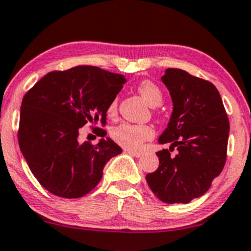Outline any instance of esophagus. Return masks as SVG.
<instances>
[{
  "instance_id": "esophagus-1",
  "label": "esophagus",
  "mask_w": 251,
  "mask_h": 251,
  "mask_svg": "<svg viewBox=\"0 0 251 251\" xmlns=\"http://www.w3.org/2000/svg\"><path fill=\"white\" fill-rule=\"evenodd\" d=\"M126 151H127L130 154H132V156H135V157H140V156H141V154H142V152L133 151V150H126Z\"/></svg>"
}]
</instances>
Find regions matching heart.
I'll use <instances>...</instances> for the list:
<instances>
[{
    "label": "heart",
    "instance_id": "obj_1",
    "mask_svg": "<svg viewBox=\"0 0 251 251\" xmlns=\"http://www.w3.org/2000/svg\"><path fill=\"white\" fill-rule=\"evenodd\" d=\"M140 95L144 98L145 101L152 107H156L162 102V91L154 83L150 80H144L139 84ZM118 105L116 101H112L107 107V114L114 116L116 114ZM111 136L115 141L123 147L128 150H137L141 147L147 140L153 136V128L149 125H139V124L123 123L115 126L111 131Z\"/></svg>",
    "mask_w": 251,
    "mask_h": 251
}]
</instances>
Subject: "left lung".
Segmentation results:
<instances>
[{
	"instance_id": "obj_1",
	"label": "left lung",
	"mask_w": 251,
	"mask_h": 251,
	"mask_svg": "<svg viewBox=\"0 0 251 251\" xmlns=\"http://www.w3.org/2000/svg\"><path fill=\"white\" fill-rule=\"evenodd\" d=\"M161 80L172 100L167 128L161 145L176 147L157 152L160 166L146 176L150 188L162 202L189 203L202 197L221 175L226 160L229 120L221 94L212 83L182 69L168 68Z\"/></svg>"
}]
</instances>
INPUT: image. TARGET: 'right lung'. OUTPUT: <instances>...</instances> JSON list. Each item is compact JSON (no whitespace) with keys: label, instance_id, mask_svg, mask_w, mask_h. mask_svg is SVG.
I'll return each instance as SVG.
<instances>
[{"label":"right lung","instance_id":"1","mask_svg":"<svg viewBox=\"0 0 251 251\" xmlns=\"http://www.w3.org/2000/svg\"><path fill=\"white\" fill-rule=\"evenodd\" d=\"M125 83L123 74L79 65L48 73L25 94L18 144L47 191L62 198L85 196L100 182L107 161L123 152L110 137L91 145L78 136L88 123L105 125L107 107Z\"/></svg>","mask_w":251,"mask_h":251}]
</instances>
